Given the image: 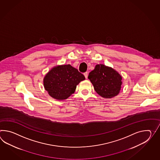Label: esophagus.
I'll return each instance as SVG.
<instances>
[{
  "label": "esophagus",
  "instance_id": "obj_1",
  "mask_svg": "<svg viewBox=\"0 0 160 160\" xmlns=\"http://www.w3.org/2000/svg\"><path fill=\"white\" fill-rule=\"evenodd\" d=\"M84 75L85 78H88V72H85V73H84Z\"/></svg>",
  "mask_w": 160,
  "mask_h": 160
}]
</instances>
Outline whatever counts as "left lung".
<instances>
[{"instance_id":"obj_1","label":"left lung","mask_w":160,"mask_h":160,"mask_svg":"<svg viewBox=\"0 0 160 160\" xmlns=\"http://www.w3.org/2000/svg\"><path fill=\"white\" fill-rule=\"evenodd\" d=\"M88 78L100 96L111 99L117 96L121 89L122 77L112 68L98 64L89 73Z\"/></svg>"}]
</instances>
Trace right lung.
Returning <instances> with one entry per match:
<instances>
[{
	"label": "right lung",
	"mask_w": 160,
	"mask_h": 160,
	"mask_svg": "<svg viewBox=\"0 0 160 160\" xmlns=\"http://www.w3.org/2000/svg\"><path fill=\"white\" fill-rule=\"evenodd\" d=\"M85 79L84 76L71 65H58L46 73L43 82L50 96L63 100L74 93L76 86Z\"/></svg>",
	"instance_id": "1"
}]
</instances>
